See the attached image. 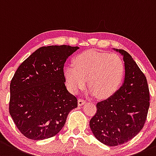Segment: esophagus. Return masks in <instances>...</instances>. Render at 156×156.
<instances>
[{
	"label": "esophagus",
	"mask_w": 156,
	"mask_h": 156,
	"mask_svg": "<svg viewBox=\"0 0 156 156\" xmlns=\"http://www.w3.org/2000/svg\"><path fill=\"white\" fill-rule=\"evenodd\" d=\"M85 103H86V101H85V100L81 99H78V106H82L83 104H85Z\"/></svg>",
	"instance_id": "1"
}]
</instances>
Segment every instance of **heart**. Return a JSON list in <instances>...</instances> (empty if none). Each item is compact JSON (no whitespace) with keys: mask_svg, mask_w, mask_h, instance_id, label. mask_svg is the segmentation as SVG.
I'll return each instance as SVG.
<instances>
[{"mask_svg":"<svg viewBox=\"0 0 156 156\" xmlns=\"http://www.w3.org/2000/svg\"><path fill=\"white\" fill-rule=\"evenodd\" d=\"M73 64L63 70L67 87L73 94L84 89L87 80L91 94L107 99L118 90L125 75L123 61L115 54L87 51L74 58Z\"/></svg>","mask_w":156,"mask_h":156,"instance_id":"1","label":"heart"}]
</instances>
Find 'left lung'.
Masks as SVG:
<instances>
[{
    "instance_id": "left-lung-1",
    "label": "left lung",
    "mask_w": 156,
    "mask_h": 156,
    "mask_svg": "<svg viewBox=\"0 0 156 156\" xmlns=\"http://www.w3.org/2000/svg\"><path fill=\"white\" fill-rule=\"evenodd\" d=\"M114 50L123 57V83L112 96L97 103L96 114L90 121L95 137L109 147L121 145L135 137L143 129L150 107L144 74L127 51Z\"/></svg>"
}]
</instances>
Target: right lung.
<instances>
[{"mask_svg": "<svg viewBox=\"0 0 156 156\" xmlns=\"http://www.w3.org/2000/svg\"><path fill=\"white\" fill-rule=\"evenodd\" d=\"M79 47H41L19 66L10 83L9 114L26 137L40 140L63 129L77 98L65 85L66 59Z\"/></svg>", "mask_w": 156, "mask_h": 156, "instance_id": "obj_1", "label": "right lung"}]
</instances>
